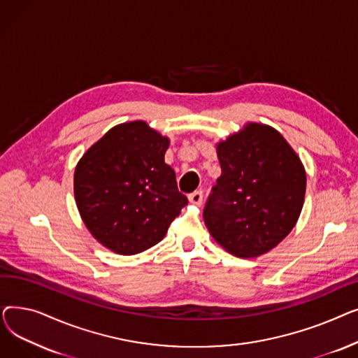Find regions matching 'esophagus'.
<instances>
[{
	"mask_svg": "<svg viewBox=\"0 0 358 358\" xmlns=\"http://www.w3.org/2000/svg\"><path fill=\"white\" fill-rule=\"evenodd\" d=\"M203 199H204L203 192H194L193 194H190V196H189L190 203H192V204H194V206H201Z\"/></svg>",
	"mask_w": 358,
	"mask_h": 358,
	"instance_id": "1",
	"label": "esophagus"
}]
</instances>
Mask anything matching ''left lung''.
Returning <instances> with one entry per match:
<instances>
[{
    "label": "left lung",
    "instance_id": "1",
    "mask_svg": "<svg viewBox=\"0 0 358 358\" xmlns=\"http://www.w3.org/2000/svg\"><path fill=\"white\" fill-rule=\"evenodd\" d=\"M222 174L203 212L213 239L229 254L255 258L294 228L305 201L306 171L278 131L247 123L216 143Z\"/></svg>",
    "mask_w": 358,
    "mask_h": 358
}]
</instances>
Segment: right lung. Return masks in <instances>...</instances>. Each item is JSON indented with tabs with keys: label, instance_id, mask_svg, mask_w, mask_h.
Returning <instances> with one entry per match:
<instances>
[{
	"label": "right lung",
	"instance_id": "obj_1",
	"mask_svg": "<svg viewBox=\"0 0 358 358\" xmlns=\"http://www.w3.org/2000/svg\"><path fill=\"white\" fill-rule=\"evenodd\" d=\"M169 139L143 120L111 127L75 166L73 196L90 234L120 255L164 239L187 204L164 161Z\"/></svg>",
	"mask_w": 358,
	"mask_h": 358
}]
</instances>
